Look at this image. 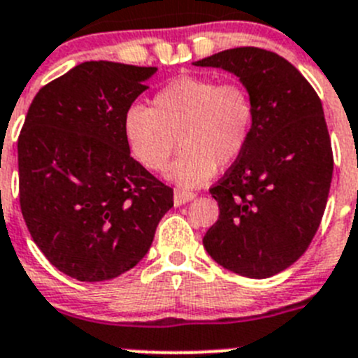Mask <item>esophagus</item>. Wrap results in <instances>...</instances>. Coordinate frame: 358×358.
<instances>
[{
  "mask_svg": "<svg viewBox=\"0 0 358 358\" xmlns=\"http://www.w3.org/2000/svg\"><path fill=\"white\" fill-rule=\"evenodd\" d=\"M196 194L194 192H189V191H175V196H173V199H175V205L176 207H180V205H185V203H189L191 199H194Z\"/></svg>",
  "mask_w": 358,
  "mask_h": 358,
  "instance_id": "1",
  "label": "esophagus"
}]
</instances>
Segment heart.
<instances>
[{
    "label": "heart",
    "instance_id": "b5f03b06",
    "mask_svg": "<svg viewBox=\"0 0 358 358\" xmlns=\"http://www.w3.org/2000/svg\"><path fill=\"white\" fill-rule=\"evenodd\" d=\"M255 124V105L239 83L207 76H180L160 89L153 108L131 105L123 119L128 150L144 169L164 171L176 150L182 153L167 171L180 187H199L217 166L243 155Z\"/></svg>",
    "mask_w": 358,
    "mask_h": 358
}]
</instances>
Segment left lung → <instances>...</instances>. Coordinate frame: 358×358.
Here are the masks:
<instances>
[{"label":"left lung","mask_w":358,"mask_h":358,"mask_svg":"<svg viewBox=\"0 0 358 358\" xmlns=\"http://www.w3.org/2000/svg\"><path fill=\"white\" fill-rule=\"evenodd\" d=\"M194 66L235 75L255 105L246 150L210 189L219 219L203 246L228 271L269 278L303 255L327 207L334 157L323 105L273 51L234 48Z\"/></svg>","instance_id":"left-lung-1"}]
</instances>
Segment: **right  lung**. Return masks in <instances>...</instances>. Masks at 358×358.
<instances>
[{
    "label": "right lung",
    "instance_id": "add662e5",
    "mask_svg": "<svg viewBox=\"0 0 358 358\" xmlns=\"http://www.w3.org/2000/svg\"><path fill=\"white\" fill-rule=\"evenodd\" d=\"M157 67L91 60L44 85L17 141L31 239L64 275L103 282L150 250L173 189L130 155L123 119Z\"/></svg>",
    "mask_w": 358,
    "mask_h": 358
}]
</instances>
